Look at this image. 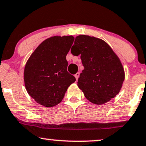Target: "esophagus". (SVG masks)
I'll use <instances>...</instances> for the list:
<instances>
[{
    "label": "esophagus",
    "instance_id": "esophagus-1",
    "mask_svg": "<svg viewBox=\"0 0 146 146\" xmlns=\"http://www.w3.org/2000/svg\"><path fill=\"white\" fill-rule=\"evenodd\" d=\"M79 77H80V73H79V72H78V73H75V79H76V80H78V79L79 78Z\"/></svg>",
    "mask_w": 146,
    "mask_h": 146
}]
</instances>
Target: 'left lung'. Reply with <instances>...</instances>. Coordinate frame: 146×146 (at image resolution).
<instances>
[{
    "label": "left lung",
    "mask_w": 146,
    "mask_h": 146,
    "mask_svg": "<svg viewBox=\"0 0 146 146\" xmlns=\"http://www.w3.org/2000/svg\"><path fill=\"white\" fill-rule=\"evenodd\" d=\"M73 55H81L84 69L78 86L89 101L103 105L120 92L125 73L120 58L101 38L80 35L71 47Z\"/></svg>",
    "instance_id": "obj_1"
}]
</instances>
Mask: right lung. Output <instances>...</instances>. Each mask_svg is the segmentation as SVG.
I'll return each instance as SVG.
<instances>
[{"label":"right lung","instance_id":"add662e5","mask_svg":"<svg viewBox=\"0 0 146 146\" xmlns=\"http://www.w3.org/2000/svg\"><path fill=\"white\" fill-rule=\"evenodd\" d=\"M74 37L54 36L35 49L26 63L24 81L26 90L38 104L51 108L62 101L68 88L75 82L66 71V56Z\"/></svg>","mask_w":146,"mask_h":146}]
</instances>
